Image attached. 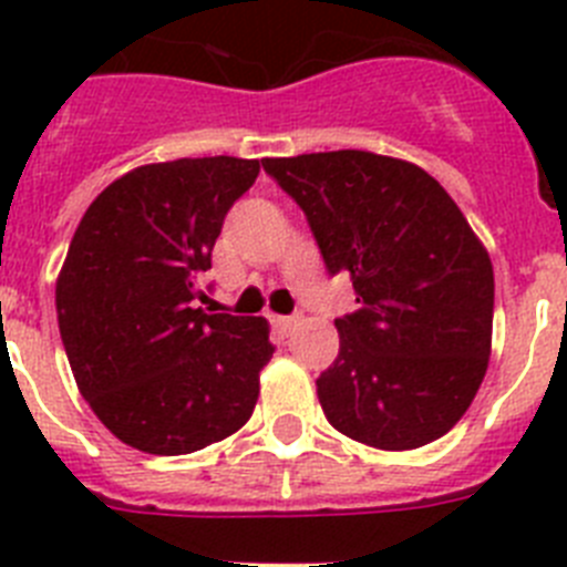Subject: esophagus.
Instances as JSON below:
<instances>
[{"label": "esophagus", "instance_id": "obj_1", "mask_svg": "<svg viewBox=\"0 0 567 567\" xmlns=\"http://www.w3.org/2000/svg\"><path fill=\"white\" fill-rule=\"evenodd\" d=\"M272 323L280 329V332H289V329H292V323H295V318H292V315H275Z\"/></svg>", "mask_w": 567, "mask_h": 567}]
</instances>
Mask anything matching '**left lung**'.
Wrapping results in <instances>:
<instances>
[{"label":"left lung","mask_w":567,"mask_h":567,"mask_svg":"<svg viewBox=\"0 0 567 567\" xmlns=\"http://www.w3.org/2000/svg\"><path fill=\"white\" fill-rule=\"evenodd\" d=\"M260 164L358 295L318 378L329 423L383 452L443 437L483 383L494 320L491 258L452 195L417 164L363 150Z\"/></svg>","instance_id":"obj_1"}]
</instances>
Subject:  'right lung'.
<instances>
[{
    "label": "right lung",
    "mask_w": 567,
    "mask_h": 567,
    "mask_svg": "<svg viewBox=\"0 0 567 567\" xmlns=\"http://www.w3.org/2000/svg\"><path fill=\"white\" fill-rule=\"evenodd\" d=\"M255 158H178L122 175L90 204L56 280L64 352L96 417L138 452H198L252 417L275 346L264 318L207 315L229 207Z\"/></svg>",
    "instance_id": "1"
}]
</instances>
